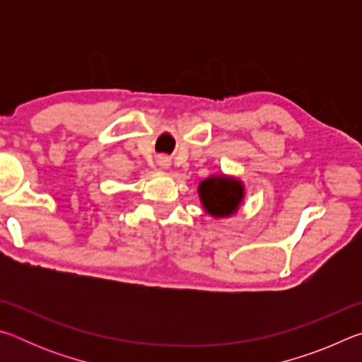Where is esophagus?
I'll use <instances>...</instances> for the list:
<instances>
[{
	"instance_id": "1",
	"label": "esophagus",
	"mask_w": 362,
	"mask_h": 362,
	"mask_svg": "<svg viewBox=\"0 0 362 362\" xmlns=\"http://www.w3.org/2000/svg\"><path fill=\"white\" fill-rule=\"evenodd\" d=\"M158 166L161 169H169L170 168V159L168 156H159L158 158Z\"/></svg>"
}]
</instances>
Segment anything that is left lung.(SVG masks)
Wrapping results in <instances>:
<instances>
[{
	"label": "left lung",
	"instance_id": "obj_1",
	"mask_svg": "<svg viewBox=\"0 0 362 362\" xmlns=\"http://www.w3.org/2000/svg\"><path fill=\"white\" fill-rule=\"evenodd\" d=\"M201 204L212 217H228L235 214L244 198L241 180L226 175H211L198 187Z\"/></svg>",
	"mask_w": 362,
	"mask_h": 362
}]
</instances>
